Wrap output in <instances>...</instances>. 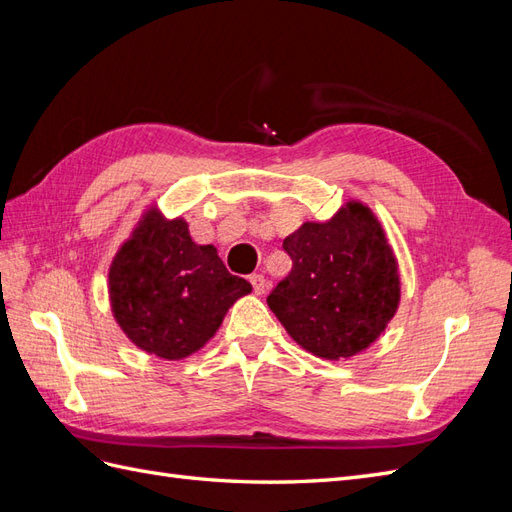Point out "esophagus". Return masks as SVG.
I'll list each match as a JSON object with an SVG mask.
<instances>
[{"label":"esophagus","instance_id":"34e87169","mask_svg":"<svg viewBox=\"0 0 512 512\" xmlns=\"http://www.w3.org/2000/svg\"><path fill=\"white\" fill-rule=\"evenodd\" d=\"M250 282H252V286H254V292H256V294H265V290H267V280H265V275L254 273V275H250Z\"/></svg>","mask_w":512,"mask_h":512}]
</instances>
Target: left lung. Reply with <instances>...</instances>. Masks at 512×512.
<instances>
[{
  "label": "left lung",
  "mask_w": 512,
  "mask_h": 512,
  "mask_svg": "<svg viewBox=\"0 0 512 512\" xmlns=\"http://www.w3.org/2000/svg\"><path fill=\"white\" fill-rule=\"evenodd\" d=\"M284 250L292 271L267 303L294 342L327 361L374 344L401 299L397 258L374 211L348 200L331 220L299 226Z\"/></svg>",
  "instance_id": "8db88e82"
}]
</instances>
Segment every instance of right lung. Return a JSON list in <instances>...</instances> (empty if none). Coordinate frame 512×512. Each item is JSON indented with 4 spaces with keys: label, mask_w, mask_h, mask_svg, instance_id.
<instances>
[{
    "label": "right lung",
    "mask_w": 512,
    "mask_h": 512,
    "mask_svg": "<svg viewBox=\"0 0 512 512\" xmlns=\"http://www.w3.org/2000/svg\"><path fill=\"white\" fill-rule=\"evenodd\" d=\"M252 292L230 275L213 245H198L183 218L149 207L108 269V297L121 331L147 354L179 361L203 348L228 309Z\"/></svg>",
    "instance_id": "add662e5"
}]
</instances>
